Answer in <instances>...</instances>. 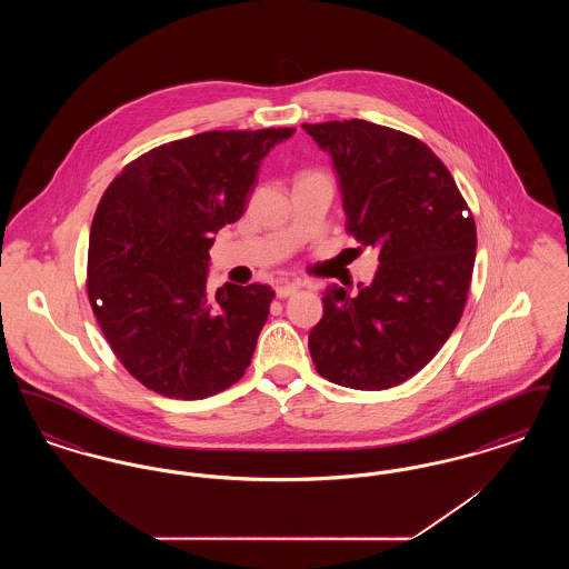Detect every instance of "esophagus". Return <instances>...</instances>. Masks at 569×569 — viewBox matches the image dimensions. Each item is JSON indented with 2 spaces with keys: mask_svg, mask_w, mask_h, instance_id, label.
Wrapping results in <instances>:
<instances>
[{
  "mask_svg": "<svg viewBox=\"0 0 569 569\" xmlns=\"http://www.w3.org/2000/svg\"><path fill=\"white\" fill-rule=\"evenodd\" d=\"M297 283H281V286L274 288V295H277V298H288L297 295Z\"/></svg>",
  "mask_w": 569,
  "mask_h": 569,
  "instance_id": "1",
  "label": "esophagus"
}]
</instances>
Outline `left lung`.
Wrapping results in <instances>:
<instances>
[{
  "label": "left lung",
  "mask_w": 569,
  "mask_h": 569,
  "mask_svg": "<svg viewBox=\"0 0 569 569\" xmlns=\"http://www.w3.org/2000/svg\"><path fill=\"white\" fill-rule=\"evenodd\" d=\"M302 130L332 158L348 232L379 253L373 281L358 283V295L326 288L322 320L309 332L311 360L322 378L346 388L399 386L459 325L476 221L422 140L362 119Z\"/></svg>",
  "instance_id": "8db88e82"
}]
</instances>
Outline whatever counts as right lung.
I'll list each match as a JSON object with an SVG mask.
<instances>
[{
  "instance_id": "obj_1",
  "label": "right lung",
  "mask_w": 569,
  "mask_h": 569,
  "mask_svg": "<svg viewBox=\"0 0 569 569\" xmlns=\"http://www.w3.org/2000/svg\"><path fill=\"white\" fill-rule=\"evenodd\" d=\"M295 128L202 132L151 149L112 179L91 223L87 295L121 365L196 401L243 378L269 286L207 288L216 234L243 216L260 162Z\"/></svg>"
}]
</instances>
